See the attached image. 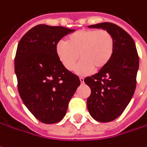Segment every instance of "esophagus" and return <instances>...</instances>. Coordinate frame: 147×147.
<instances>
[{"label":"esophagus","mask_w":147,"mask_h":147,"mask_svg":"<svg viewBox=\"0 0 147 147\" xmlns=\"http://www.w3.org/2000/svg\"><path fill=\"white\" fill-rule=\"evenodd\" d=\"M80 83H81V84H83V83L84 82V79L83 77H80Z\"/></svg>","instance_id":"1"}]
</instances>
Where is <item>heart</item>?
<instances>
[{"instance_id": "heart-1", "label": "heart", "mask_w": 147, "mask_h": 147, "mask_svg": "<svg viewBox=\"0 0 147 147\" xmlns=\"http://www.w3.org/2000/svg\"><path fill=\"white\" fill-rule=\"evenodd\" d=\"M114 50V38L106 30H80L68 36L67 42L60 41L56 45L57 56L68 71L75 68L80 56L82 60L76 67L80 76L104 69Z\"/></svg>"}]
</instances>
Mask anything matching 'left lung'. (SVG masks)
<instances>
[{
    "label": "left lung",
    "mask_w": 147,
    "mask_h": 147,
    "mask_svg": "<svg viewBox=\"0 0 147 147\" xmlns=\"http://www.w3.org/2000/svg\"><path fill=\"white\" fill-rule=\"evenodd\" d=\"M88 27L106 30L115 40V50L109 64L84 79L91 88L87 100L89 113L97 121L109 122L123 113L134 93L139 57L132 37L122 28L110 22Z\"/></svg>",
    "instance_id": "left-lung-1"
}]
</instances>
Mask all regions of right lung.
<instances>
[{
    "label": "right lung",
    "instance_id": "obj_1",
    "mask_svg": "<svg viewBox=\"0 0 147 147\" xmlns=\"http://www.w3.org/2000/svg\"><path fill=\"white\" fill-rule=\"evenodd\" d=\"M74 31L41 24L26 33L18 45L14 67L19 95L42 123H57L63 118L80 84L79 77L66 69L56 54L59 40Z\"/></svg>",
    "mask_w": 147,
    "mask_h": 147
}]
</instances>
